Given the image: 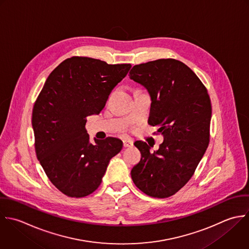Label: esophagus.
I'll list each match as a JSON object with an SVG mask.
<instances>
[{"instance_id":"1","label":"esophagus","mask_w":249,"mask_h":249,"mask_svg":"<svg viewBox=\"0 0 249 249\" xmlns=\"http://www.w3.org/2000/svg\"><path fill=\"white\" fill-rule=\"evenodd\" d=\"M134 142L132 140H123V145L124 147H131L133 146Z\"/></svg>"}]
</instances>
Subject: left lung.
<instances>
[{
	"label": "left lung",
	"mask_w": 249,
	"mask_h": 249,
	"mask_svg": "<svg viewBox=\"0 0 249 249\" xmlns=\"http://www.w3.org/2000/svg\"><path fill=\"white\" fill-rule=\"evenodd\" d=\"M130 78L151 97L148 124L164 137L159 149L142 141L134 144L142 158L131 171L136 186L154 198H168L192 178L210 143L212 104L196 73L176 59L136 65Z\"/></svg>",
	"instance_id": "8db88e82"
}]
</instances>
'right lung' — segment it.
<instances>
[{
    "label": "right lung",
    "instance_id": "right-lung-1",
    "mask_svg": "<svg viewBox=\"0 0 249 249\" xmlns=\"http://www.w3.org/2000/svg\"><path fill=\"white\" fill-rule=\"evenodd\" d=\"M131 64L108 65L73 56L48 75L32 113L36 157L52 184L63 194L81 198L101 184L109 160L123 142L108 137L91 143L87 117L99 114Z\"/></svg>",
    "mask_w": 249,
    "mask_h": 249
}]
</instances>
